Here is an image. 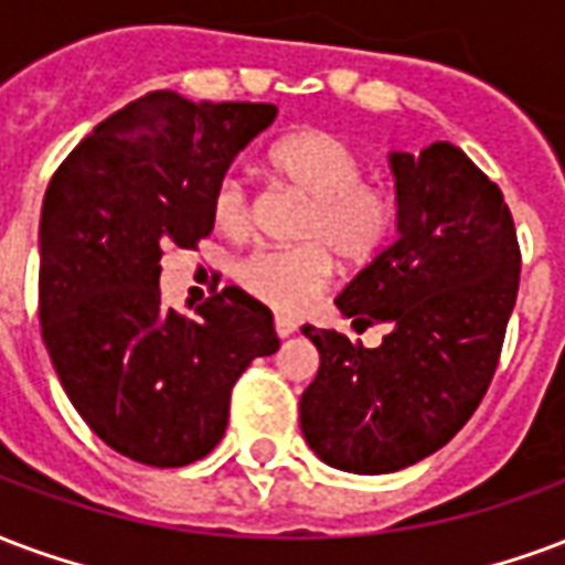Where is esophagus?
Here are the masks:
<instances>
[{
    "instance_id": "esophagus-1",
    "label": "esophagus",
    "mask_w": 565,
    "mask_h": 565,
    "mask_svg": "<svg viewBox=\"0 0 565 565\" xmlns=\"http://www.w3.org/2000/svg\"><path fill=\"white\" fill-rule=\"evenodd\" d=\"M275 332H278V338H290L296 332V323L287 317H275Z\"/></svg>"
}]
</instances>
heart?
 I'll return each instance as SVG.
<instances>
[{
	"label": "heart",
	"instance_id": "b5f03b06",
	"mask_svg": "<svg viewBox=\"0 0 565 565\" xmlns=\"http://www.w3.org/2000/svg\"><path fill=\"white\" fill-rule=\"evenodd\" d=\"M266 161L287 185L308 198L294 248H266L239 263L236 281L278 315H302L335 275V257L362 266L386 248L401 218L398 191L365 179V161L353 146L323 128H302L275 140ZM209 215L218 233L242 242L250 233L248 191L224 177L212 191Z\"/></svg>",
	"mask_w": 565,
	"mask_h": 565
}]
</instances>
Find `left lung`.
Listing matches in <instances>:
<instances>
[{
	"instance_id": "left-lung-1",
	"label": "left lung",
	"mask_w": 565,
	"mask_h": 565,
	"mask_svg": "<svg viewBox=\"0 0 565 565\" xmlns=\"http://www.w3.org/2000/svg\"><path fill=\"white\" fill-rule=\"evenodd\" d=\"M392 170L401 236L335 299L356 329L386 323L383 344L302 329L320 353L302 434L347 473H395L461 431L491 386L521 275L503 191L458 146L392 154Z\"/></svg>"
}]
</instances>
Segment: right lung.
<instances>
[{"mask_svg":"<svg viewBox=\"0 0 565 565\" xmlns=\"http://www.w3.org/2000/svg\"><path fill=\"white\" fill-rule=\"evenodd\" d=\"M275 104L158 89L71 149L41 209L38 317L62 388L110 449L149 467L206 458L242 371L278 350L271 311L239 287L194 315L161 305L167 248L212 233V191Z\"/></svg>","mask_w":565,"mask_h":565,"instance_id":"add662e5","label":"right lung"}]
</instances>
